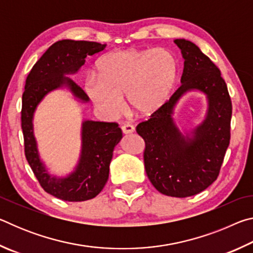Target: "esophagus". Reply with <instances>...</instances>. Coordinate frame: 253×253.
Instances as JSON below:
<instances>
[{"instance_id": "obj_1", "label": "esophagus", "mask_w": 253, "mask_h": 253, "mask_svg": "<svg viewBox=\"0 0 253 253\" xmlns=\"http://www.w3.org/2000/svg\"><path fill=\"white\" fill-rule=\"evenodd\" d=\"M122 130L125 135H128V134H132V132L135 131V127L130 125V124H125V125L122 126Z\"/></svg>"}]
</instances>
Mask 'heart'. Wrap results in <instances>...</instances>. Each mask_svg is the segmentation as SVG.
<instances>
[{
  "instance_id": "b5f03b06",
  "label": "heart",
  "mask_w": 253,
  "mask_h": 253,
  "mask_svg": "<svg viewBox=\"0 0 253 253\" xmlns=\"http://www.w3.org/2000/svg\"><path fill=\"white\" fill-rule=\"evenodd\" d=\"M96 68L98 77H87L84 91L107 117L121 113L124 96L131 114L152 117L168 102L178 75L174 55L164 49L113 51L102 55Z\"/></svg>"
}]
</instances>
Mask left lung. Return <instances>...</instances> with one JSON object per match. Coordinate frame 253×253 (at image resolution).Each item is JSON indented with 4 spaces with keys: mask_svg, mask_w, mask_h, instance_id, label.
Wrapping results in <instances>:
<instances>
[{
    "mask_svg": "<svg viewBox=\"0 0 253 253\" xmlns=\"http://www.w3.org/2000/svg\"><path fill=\"white\" fill-rule=\"evenodd\" d=\"M184 69L181 87L165 106L136 131L145 142L144 164L149 181L162 194L187 198L208 188L217 178L230 144L232 104L221 72L193 42L176 39ZM198 90L208 99L205 121L184 135L173 122V108L188 91Z\"/></svg>",
    "mask_w": 253,
    "mask_h": 253,
    "instance_id": "8db88e82",
    "label": "left lung"
}]
</instances>
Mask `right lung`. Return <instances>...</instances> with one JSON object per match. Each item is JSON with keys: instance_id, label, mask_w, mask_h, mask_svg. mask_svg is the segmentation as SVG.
I'll return each instance as SVG.
<instances>
[{"instance_id": "obj_1", "label": "right lung", "mask_w": 253, "mask_h": 253, "mask_svg": "<svg viewBox=\"0 0 253 253\" xmlns=\"http://www.w3.org/2000/svg\"><path fill=\"white\" fill-rule=\"evenodd\" d=\"M105 48L106 44L90 41L55 42L38 60L25 80L21 111L25 157L46 193L68 202L87 201L100 193L108 181L114 148L123 138L122 129L116 123L84 121L78 164L69 175L58 177L51 175L41 161L34 137L33 116L42 99L59 88H67L77 99L88 102L84 91L67 76L77 74L87 55Z\"/></svg>"}]
</instances>
